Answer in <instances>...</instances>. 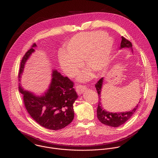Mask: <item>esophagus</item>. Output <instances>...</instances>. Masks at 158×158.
Segmentation results:
<instances>
[{"label": "esophagus", "instance_id": "1", "mask_svg": "<svg viewBox=\"0 0 158 158\" xmlns=\"http://www.w3.org/2000/svg\"><path fill=\"white\" fill-rule=\"evenodd\" d=\"M86 89V87L85 86H82V85H78L76 88L77 92L78 95H80V94H83V92Z\"/></svg>", "mask_w": 158, "mask_h": 158}]
</instances>
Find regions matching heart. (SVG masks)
Wrapping results in <instances>:
<instances>
[{
	"instance_id": "heart-1",
	"label": "heart",
	"mask_w": 158,
	"mask_h": 158,
	"mask_svg": "<svg viewBox=\"0 0 158 158\" xmlns=\"http://www.w3.org/2000/svg\"><path fill=\"white\" fill-rule=\"evenodd\" d=\"M114 47L113 38L104 31L81 33L70 39L65 52L58 54V61L64 73L69 77L75 75L81 67V60L92 70L103 72L108 66ZM92 76L89 69L79 75L80 81L88 80Z\"/></svg>"
}]
</instances>
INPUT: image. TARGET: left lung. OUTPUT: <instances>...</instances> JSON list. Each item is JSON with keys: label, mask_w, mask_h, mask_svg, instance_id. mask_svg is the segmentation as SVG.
Here are the masks:
<instances>
[{"label": "left lung", "mask_w": 158, "mask_h": 158, "mask_svg": "<svg viewBox=\"0 0 158 158\" xmlns=\"http://www.w3.org/2000/svg\"><path fill=\"white\" fill-rule=\"evenodd\" d=\"M132 44L130 41L125 39L124 37L122 36V41L120 43V49L123 48H130L131 51H133ZM103 83V77H102L95 85V88L97 91L98 97H99V102L98 104V108L97 110V118L99 121L104 125H108L111 127H118L123 124H124L127 121H128L135 114V113L138 108L137 104L135 107L130 110V111L126 112H119V113H111L105 110L101 102V92Z\"/></svg>", "instance_id": "1"}]
</instances>
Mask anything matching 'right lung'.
I'll return each instance as SVG.
<instances>
[{
  "instance_id": "obj_1",
  "label": "right lung",
  "mask_w": 158,
  "mask_h": 158,
  "mask_svg": "<svg viewBox=\"0 0 158 158\" xmlns=\"http://www.w3.org/2000/svg\"><path fill=\"white\" fill-rule=\"evenodd\" d=\"M36 47L35 43L33 44L23 58L19 72V81L26 62ZM73 86V83L69 78L53 69L48 88L42 95H37L25 90L21 83L19 90L23 95L25 108L31 118L47 129L58 130L68 126L74 117L73 104L78 96Z\"/></svg>"
}]
</instances>
